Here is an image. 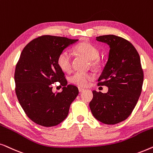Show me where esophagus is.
Here are the masks:
<instances>
[{"label": "esophagus", "instance_id": "obj_1", "mask_svg": "<svg viewBox=\"0 0 153 153\" xmlns=\"http://www.w3.org/2000/svg\"><path fill=\"white\" fill-rule=\"evenodd\" d=\"M78 90H79V91H80V92H82L83 91H85V89L81 88V87H78Z\"/></svg>", "mask_w": 153, "mask_h": 153}]
</instances>
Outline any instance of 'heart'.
<instances>
[{
  "mask_svg": "<svg viewBox=\"0 0 153 153\" xmlns=\"http://www.w3.org/2000/svg\"><path fill=\"white\" fill-rule=\"evenodd\" d=\"M75 52L91 60V66H97L99 64V61L98 57L99 56V52L92 44L87 42H81L75 47ZM57 65L64 72H71L72 69V59L71 53L68 51L64 50L60 53L57 58ZM93 78L94 75L91 73L76 72L71 77V81L78 86L85 87Z\"/></svg>",
  "mask_w": 153,
  "mask_h": 153,
  "instance_id": "heart-1",
  "label": "heart"
}]
</instances>
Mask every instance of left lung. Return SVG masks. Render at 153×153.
<instances>
[{"instance_id":"obj_1","label":"left lung","mask_w":153,"mask_h":153,"mask_svg":"<svg viewBox=\"0 0 153 153\" xmlns=\"http://www.w3.org/2000/svg\"><path fill=\"white\" fill-rule=\"evenodd\" d=\"M97 40L110 47L108 59L98 80V85L108 91L94 90L89 108L97 120L115 125L125 120L135 108L142 91L143 69L137 50L128 40L114 35L99 36Z\"/></svg>"}]
</instances>
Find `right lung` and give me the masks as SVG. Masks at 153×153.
Returning a JSON list of instances; mask_svg holds the SVG:
<instances>
[{
  "label": "right lung",
  "mask_w": 153,
  "mask_h": 153,
  "mask_svg": "<svg viewBox=\"0 0 153 153\" xmlns=\"http://www.w3.org/2000/svg\"><path fill=\"white\" fill-rule=\"evenodd\" d=\"M78 40L42 36L22 50L15 68V92L26 115L38 125L53 127L64 121L78 94V87L67 85L57 65L60 53ZM56 82L64 87L62 93L52 91V84Z\"/></svg>",
  "instance_id": "obj_1"
}]
</instances>
